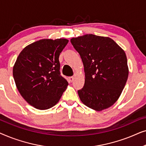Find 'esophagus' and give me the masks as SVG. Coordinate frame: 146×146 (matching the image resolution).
Returning <instances> with one entry per match:
<instances>
[{
    "mask_svg": "<svg viewBox=\"0 0 146 146\" xmlns=\"http://www.w3.org/2000/svg\"><path fill=\"white\" fill-rule=\"evenodd\" d=\"M69 80H70V82H73V80H74V77L73 76H70L69 77Z\"/></svg>",
    "mask_w": 146,
    "mask_h": 146,
    "instance_id": "esophagus-1",
    "label": "esophagus"
}]
</instances>
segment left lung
I'll use <instances>...</instances> for the list:
<instances>
[{
    "label": "left lung",
    "instance_id": "8db88e82",
    "mask_svg": "<svg viewBox=\"0 0 146 146\" xmlns=\"http://www.w3.org/2000/svg\"><path fill=\"white\" fill-rule=\"evenodd\" d=\"M70 42L84 67V85L78 90L81 101L97 111L110 107L119 98L128 77L125 52L110 38L91 34Z\"/></svg>",
    "mask_w": 146,
    "mask_h": 146
}]
</instances>
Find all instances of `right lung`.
I'll return each mask as SVG.
<instances>
[{
  "label": "right lung",
  "mask_w": 146,
  "mask_h": 146,
  "mask_svg": "<svg viewBox=\"0 0 146 146\" xmlns=\"http://www.w3.org/2000/svg\"><path fill=\"white\" fill-rule=\"evenodd\" d=\"M68 42L64 38L42 39L24 48L13 68V77L29 104L47 110L56 104L68 84L60 75L59 56Z\"/></svg>",
  "instance_id": "add662e5"
}]
</instances>
